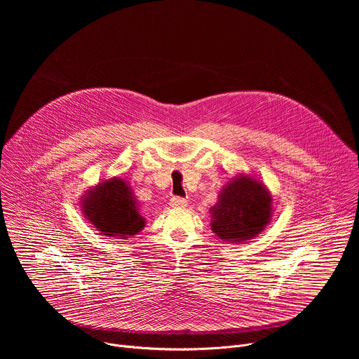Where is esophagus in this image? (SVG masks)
Here are the masks:
<instances>
[{
  "instance_id": "esophagus-1",
  "label": "esophagus",
  "mask_w": 359,
  "mask_h": 359,
  "mask_svg": "<svg viewBox=\"0 0 359 359\" xmlns=\"http://www.w3.org/2000/svg\"><path fill=\"white\" fill-rule=\"evenodd\" d=\"M187 204V200L184 197H180V196H173L170 198V206L172 208H184Z\"/></svg>"
}]
</instances>
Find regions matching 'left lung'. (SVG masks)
I'll return each mask as SVG.
<instances>
[{"instance_id": "8db88e82", "label": "left lung", "mask_w": 359, "mask_h": 359, "mask_svg": "<svg viewBox=\"0 0 359 359\" xmlns=\"http://www.w3.org/2000/svg\"><path fill=\"white\" fill-rule=\"evenodd\" d=\"M212 230L223 240H251L264 230L271 216V197L263 184L248 177L234 179L213 208Z\"/></svg>"}]
</instances>
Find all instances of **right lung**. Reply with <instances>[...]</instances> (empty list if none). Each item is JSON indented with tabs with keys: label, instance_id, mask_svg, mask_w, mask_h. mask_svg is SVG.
<instances>
[{
	"label": "right lung",
	"instance_id": "add662e5",
	"mask_svg": "<svg viewBox=\"0 0 359 359\" xmlns=\"http://www.w3.org/2000/svg\"><path fill=\"white\" fill-rule=\"evenodd\" d=\"M83 213L105 236L125 238L137 234L144 226L128 184L121 179L96 186L83 200Z\"/></svg>",
	"mask_w": 359,
	"mask_h": 359
}]
</instances>
